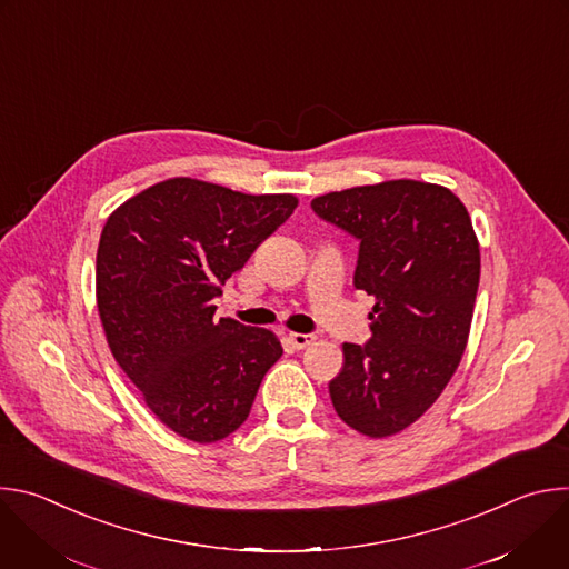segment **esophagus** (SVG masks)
<instances>
[{"label":"esophagus","instance_id":"1","mask_svg":"<svg viewBox=\"0 0 569 569\" xmlns=\"http://www.w3.org/2000/svg\"><path fill=\"white\" fill-rule=\"evenodd\" d=\"M288 340H290V345H292L295 349H306L308 345L315 342V336H312V333H290Z\"/></svg>","mask_w":569,"mask_h":569}]
</instances>
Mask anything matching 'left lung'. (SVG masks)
Here are the masks:
<instances>
[{
  "label": "left lung",
  "instance_id": "8db88e82",
  "mask_svg": "<svg viewBox=\"0 0 569 569\" xmlns=\"http://www.w3.org/2000/svg\"><path fill=\"white\" fill-rule=\"evenodd\" d=\"M310 207L360 242L353 286L376 297L371 340L342 347L333 408L349 428L391 437L439 398L466 349L479 286L470 216L450 189L417 180L336 191Z\"/></svg>",
  "mask_w": 569,
  "mask_h": 569
}]
</instances>
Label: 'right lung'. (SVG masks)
<instances>
[{"label": "right lung", "mask_w": 569, "mask_h": 569, "mask_svg": "<svg viewBox=\"0 0 569 569\" xmlns=\"http://www.w3.org/2000/svg\"><path fill=\"white\" fill-rule=\"evenodd\" d=\"M295 207L288 193L173 178L123 202L101 231L97 303L110 351L154 417L189 441L246 423L283 353L272 331L216 319L213 299Z\"/></svg>", "instance_id": "1"}]
</instances>
